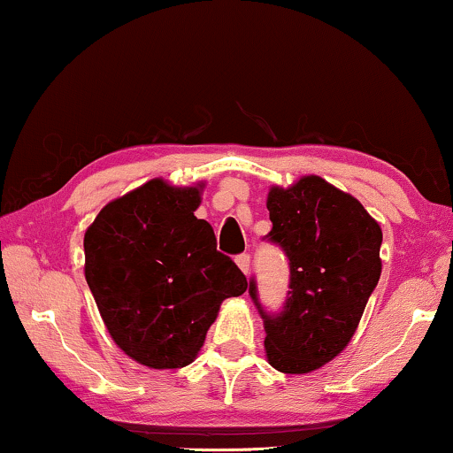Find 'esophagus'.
Segmentation results:
<instances>
[{
    "label": "esophagus",
    "instance_id": "34e87169",
    "mask_svg": "<svg viewBox=\"0 0 453 453\" xmlns=\"http://www.w3.org/2000/svg\"><path fill=\"white\" fill-rule=\"evenodd\" d=\"M234 262L241 268L243 274H250V268H251V259H250V253H241V256L234 257Z\"/></svg>",
    "mask_w": 453,
    "mask_h": 453
}]
</instances>
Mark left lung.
Instances as JSON below:
<instances>
[{
  "label": "left lung",
  "mask_w": 453,
  "mask_h": 453,
  "mask_svg": "<svg viewBox=\"0 0 453 453\" xmlns=\"http://www.w3.org/2000/svg\"><path fill=\"white\" fill-rule=\"evenodd\" d=\"M268 241L288 257V295L265 313L256 280L250 295L265 330V357L282 373H309L349 346L381 276V228L363 203L318 175L268 194Z\"/></svg>",
  "instance_id": "obj_1"
}]
</instances>
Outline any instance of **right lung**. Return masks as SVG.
<instances>
[{"label": "right lung", "mask_w": 453, "mask_h": 453, "mask_svg": "<svg viewBox=\"0 0 453 453\" xmlns=\"http://www.w3.org/2000/svg\"><path fill=\"white\" fill-rule=\"evenodd\" d=\"M202 185L152 179L104 206L84 234V274L115 344L150 369L189 365L220 303L247 278L196 219Z\"/></svg>", "instance_id": "1"}]
</instances>
